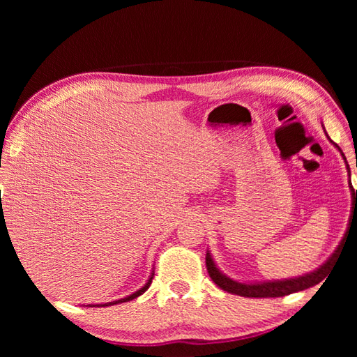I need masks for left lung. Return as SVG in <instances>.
Returning <instances> with one entry per match:
<instances>
[{
	"label": "left lung",
	"instance_id": "1",
	"mask_svg": "<svg viewBox=\"0 0 357 357\" xmlns=\"http://www.w3.org/2000/svg\"><path fill=\"white\" fill-rule=\"evenodd\" d=\"M325 136H327L328 141L333 144V146H335L340 151V155H342L345 165H347L348 176H351L350 165H348L347 158L342 153V150L339 149L337 144H335L330 139V136L327 135V132H325ZM348 187H350V192H351V216H350V221H351V218L353 219L357 218V190H354V188H353L351 181H348ZM347 233H345V236H347ZM344 239L340 241V244L335 250V253H333L322 265H319V267H317L316 270L305 273V275L298 276V278L264 280V282H241V280H234L230 276H227L225 273H222L221 270L218 268V265L213 259V256H211L210 250H207V255H206L207 271H208L210 278L213 279V282L219 288H222L224 291H229L231 294L244 296V298H280V296H287V294H291V293H296V291H302V290H305V288H310V287H314V285L319 284L321 280L327 278L328 271L333 267H335V264L337 261L340 248H342V245H344Z\"/></svg>",
	"mask_w": 357,
	"mask_h": 357
}]
</instances>
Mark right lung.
Segmentation results:
<instances>
[{
    "label": "right lung",
    "mask_w": 357,
    "mask_h": 357,
    "mask_svg": "<svg viewBox=\"0 0 357 357\" xmlns=\"http://www.w3.org/2000/svg\"><path fill=\"white\" fill-rule=\"evenodd\" d=\"M153 276H155V271L151 270V273H150V276H149V279H147V282L144 284L139 290H136L135 293H132V294H128V296H126V298H123V299H118V301H112V302H105V304H89L87 307H110V305H116V304H123V302H128V301H133L135 298H138V296H141L144 291H147L149 290V287H150V284H151V279H153Z\"/></svg>",
    "instance_id": "obj_1"
}]
</instances>
